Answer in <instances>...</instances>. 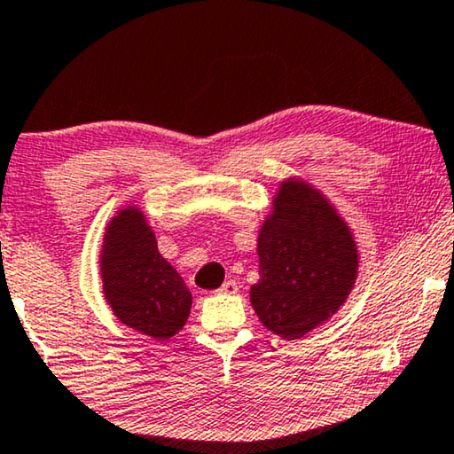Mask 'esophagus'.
Returning <instances> with one entry per match:
<instances>
[{"label":"esophagus","instance_id":"obj_1","mask_svg":"<svg viewBox=\"0 0 454 454\" xmlns=\"http://www.w3.org/2000/svg\"><path fill=\"white\" fill-rule=\"evenodd\" d=\"M220 294H236L239 292V284L232 282V279H228V282H224V286L218 290Z\"/></svg>","mask_w":454,"mask_h":454}]
</instances>
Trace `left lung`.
Returning a JSON list of instances; mask_svg holds the SVG:
<instances>
[{"instance_id": "obj_1", "label": "left lung", "mask_w": 454, "mask_h": 454, "mask_svg": "<svg viewBox=\"0 0 454 454\" xmlns=\"http://www.w3.org/2000/svg\"><path fill=\"white\" fill-rule=\"evenodd\" d=\"M259 282L251 304L282 340L329 321L354 290L360 254L333 203L302 178H286L257 236Z\"/></svg>"}]
</instances>
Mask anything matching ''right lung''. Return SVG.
Masks as SVG:
<instances>
[{
	"label": "right lung",
	"mask_w": 454,
	"mask_h": 454,
	"mask_svg": "<svg viewBox=\"0 0 454 454\" xmlns=\"http://www.w3.org/2000/svg\"><path fill=\"white\" fill-rule=\"evenodd\" d=\"M98 263L105 300L121 323L158 341L184 327L193 296L158 251L154 230L137 206H125L108 222Z\"/></svg>",
	"instance_id": "obj_1"
}]
</instances>
